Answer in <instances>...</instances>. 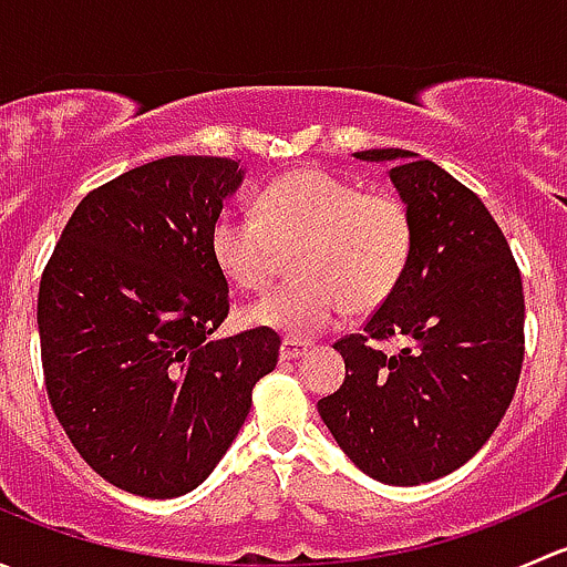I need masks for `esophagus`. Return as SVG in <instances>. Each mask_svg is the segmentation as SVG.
Here are the masks:
<instances>
[{
    "label": "esophagus",
    "instance_id": "obj_1",
    "mask_svg": "<svg viewBox=\"0 0 567 567\" xmlns=\"http://www.w3.org/2000/svg\"><path fill=\"white\" fill-rule=\"evenodd\" d=\"M305 351H307L305 342L282 340V346H279V359H282V362H293V359H299Z\"/></svg>",
    "mask_w": 567,
    "mask_h": 567
}]
</instances>
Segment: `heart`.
<instances>
[{
    "label": "heart",
    "instance_id": "heart-1",
    "mask_svg": "<svg viewBox=\"0 0 567 567\" xmlns=\"http://www.w3.org/2000/svg\"><path fill=\"white\" fill-rule=\"evenodd\" d=\"M210 257L249 293L277 274L293 249V282L247 310L257 326L307 340L394 293L414 249V219L394 192H362L323 169H296L262 188L257 214L227 208L210 227Z\"/></svg>",
    "mask_w": 567,
    "mask_h": 567
}]
</instances>
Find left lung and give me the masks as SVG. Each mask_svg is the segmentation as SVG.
Returning <instances> with one entry per match:
<instances>
[{"mask_svg": "<svg viewBox=\"0 0 567 567\" xmlns=\"http://www.w3.org/2000/svg\"><path fill=\"white\" fill-rule=\"evenodd\" d=\"M392 162L414 219V249L394 293L362 334L334 342L346 381L318 400L320 420L364 474L420 485L463 466L505 416L524 362V290L483 199L411 151L353 153ZM405 336L384 354L374 342Z\"/></svg>", "mask_w": 567, "mask_h": 567, "instance_id": "1", "label": "left lung"}]
</instances>
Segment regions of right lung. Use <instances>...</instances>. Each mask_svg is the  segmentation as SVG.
I'll list each match as a JSON object with an SVG mask.
<instances>
[{"label":"right lung","instance_id":"obj_1","mask_svg":"<svg viewBox=\"0 0 567 567\" xmlns=\"http://www.w3.org/2000/svg\"><path fill=\"white\" fill-rule=\"evenodd\" d=\"M233 158L167 156L93 188L62 230L38 293L40 359L56 420L117 488H197L277 368L268 326L216 337L230 288L210 227L241 186Z\"/></svg>","mask_w":567,"mask_h":567}]
</instances>
